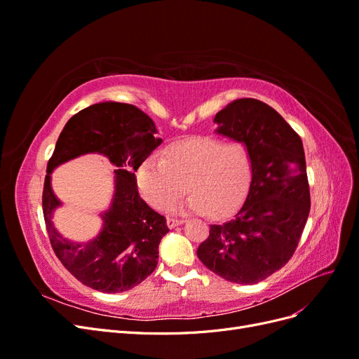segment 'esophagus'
I'll use <instances>...</instances> for the list:
<instances>
[{
    "instance_id": "obj_1",
    "label": "esophagus",
    "mask_w": 359,
    "mask_h": 359,
    "mask_svg": "<svg viewBox=\"0 0 359 359\" xmlns=\"http://www.w3.org/2000/svg\"><path fill=\"white\" fill-rule=\"evenodd\" d=\"M166 223H168V227H169V229H173V227H177V226L182 224V223H184V220H181V219H173V217H168V219H166Z\"/></svg>"
}]
</instances>
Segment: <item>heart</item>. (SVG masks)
<instances>
[{"label":"heart","mask_w":359,"mask_h":359,"mask_svg":"<svg viewBox=\"0 0 359 359\" xmlns=\"http://www.w3.org/2000/svg\"><path fill=\"white\" fill-rule=\"evenodd\" d=\"M163 156H149L136 172L140 193L157 210L177 201L187 182L190 196L172 211L227 214L241 203L253 175L252 156L244 144L212 136L177 140Z\"/></svg>","instance_id":"1"}]
</instances>
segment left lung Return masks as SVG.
Returning <instances> with one entry per match:
<instances>
[{
  "label": "left lung",
  "instance_id": "1",
  "mask_svg": "<svg viewBox=\"0 0 359 359\" xmlns=\"http://www.w3.org/2000/svg\"><path fill=\"white\" fill-rule=\"evenodd\" d=\"M215 130L244 144L253 175L245 202L232 219L210 224L201 262L238 285H255L283 268L295 253L310 212L302 140L273 107L240 99L215 115Z\"/></svg>",
  "mask_w": 359,
  "mask_h": 359
}]
</instances>
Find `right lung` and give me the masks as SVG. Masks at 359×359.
<instances>
[{"mask_svg": "<svg viewBox=\"0 0 359 359\" xmlns=\"http://www.w3.org/2000/svg\"><path fill=\"white\" fill-rule=\"evenodd\" d=\"M153 119L139 107L102 102L73 115L48 161L43 187V215L50 245L61 264L82 285L106 293L126 292L153 273L158 244L169 229L166 219L139 196L135 172L161 144ZM88 152L110 158L116 170V191L104 227L94 241L79 245L62 238L51 214L60 203L53 194L50 173L57 165Z\"/></svg>", "mask_w": 359, "mask_h": 359, "instance_id": "obj_1", "label": "right lung"}]
</instances>
